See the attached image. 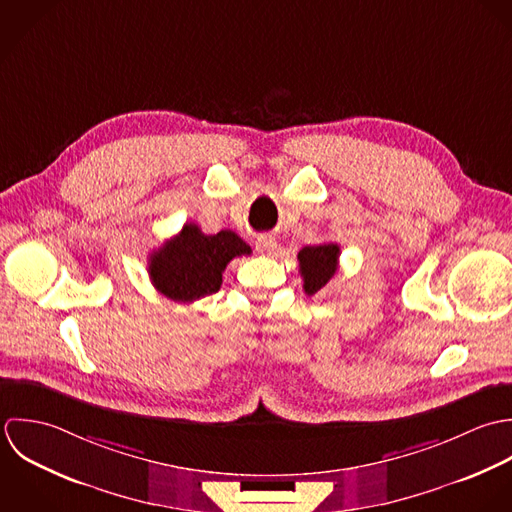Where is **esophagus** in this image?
<instances>
[{
  "label": "esophagus",
  "instance_id": "esophagus-1",
  "mask_svg": "<svg viewBox=\"0 0 512 512\" xmlns=\"http://www.w3.org/2000/svg\"><path fill=\"white\" fill-rule=\"evenodd\" d=\"M255 249H257L261 255L271 257V255L277 251V239L271 237V235H261V237L255 241Z\"/></svg>",
  "mask_w": 512,
  "mask_h": 512
}]
</instances>
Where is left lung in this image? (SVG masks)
I'll use <instances>...</instances> for the list:
<instances>
[{
    "instance_id": "left-lung-1",
    "label": "left lung",
    "mask_w": 512,
    "mask_h": 512,
    "mask_svg": "<svg viewBox=\"0 0 512 512\" xmlns=\"http://www.w3.org/2000/svg\"><path fill=\"white\" fill-rule=\"evenodd\" d=\"M340 247L336 243L308 245L299 251V273L305 281L303 289L308 297L326 287L338 269Z\"/></svg>"
}]
</instances>
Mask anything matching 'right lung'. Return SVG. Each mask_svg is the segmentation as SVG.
<instances>
[{"instance_id": "right-lung-1", "label": "right lung", "mask_w": 512, "mask_h": 512, "mask_svg": "<svg viewBox=\"0 0 512 512\" xmlns=\"http://www.w3.org/2000/svg\"><path fill=\"white\" fill-rule=\"evenodd\" d=\"M251 255V247L233 231L205 235L196 223L168 239L148 259L152 285L178 303H194L221 287V273L233 257Z\"/></svg>"}]
</instances>
